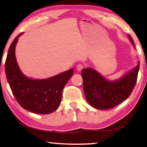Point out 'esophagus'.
<instances>
[{"label": "esophagus", "mask_w": 147, "mask_h": 147, "mask_svg": "<svg viewBox=\"0 0 147 147\" xmlns=\"http://www.w3.org/2000/svg\"><path fill=\"white\" fill-rule=\"evenodd\" d=\"M83 68H84V65H82V64H78V65H77V66H76V69H77L78 71H82V69H83Z\"/></svg>", "instance_id": "esophagus-1"}]
</instances>
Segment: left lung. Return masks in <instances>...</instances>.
Segmentation results:
<instances>
[{
	"label": "left lung",
	"mask_w": 147,
	"mask_h": 147,
	"mask_svg": "<svg viewBox=\"0 0 147 147\" xmlns=\"http://www.w3.org/2000/svg\"><path fill=\"white\" fill-rule=\"evenodd\" d=\"M128 39L135 48L131 36ZM140 61L133 69L121 78L110 80L92 67L82 71L84 91L86 98L92 107L99 110H108L121 103L129 97L135 86L139 70Z\"/></svg>",
	"instance_id": "8db88e82"
}]
</instances>
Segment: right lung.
Instances as JSON below:
<instances>
[{
  "instance_id": "add662e5",
  "label": "right lung",
  "mask_w": 147,
  "mask_h": 147,
  "mask_svg": "<svg viewBox=\"0 0 147 147\" xmlns=\"http://www.w3.org/2000/svg\"><path fill=\"white\" fill-rule=\"evenodd\" d=\"M20 33L10 45L5 61V73L10 88L17 101L24 109L39 114L55 111L61 100L64 86L73 76L74 69L46 79H32L26 76L18 65L15 47Z\"/></svg>"
}]
</instances>
